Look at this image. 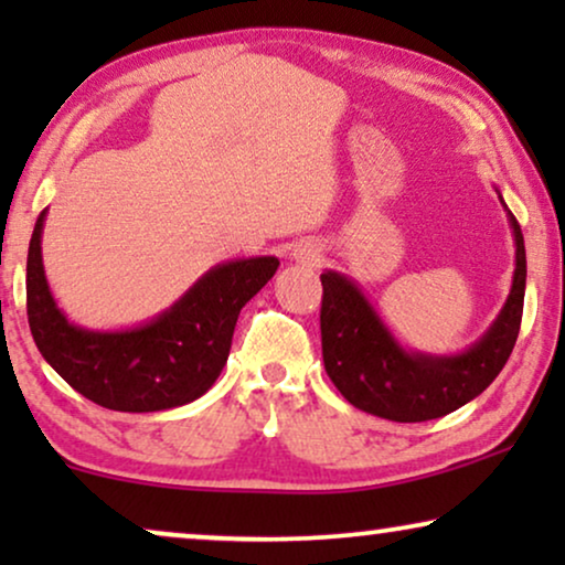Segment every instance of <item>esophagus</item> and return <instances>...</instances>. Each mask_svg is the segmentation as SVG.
<instances>
[{"label":"esophagus","mask_w":565,"mask_h":565,"mask_svg":"<svg viewBox=\"0 0 565 565\" xmlns=\"http://www.w3.org/2000/svg\"><path fill=\"white\" fill-rule=\"evenodd\" d=\"M296 257L303 262H313L316 257H319V252H316L313 246H303V249H296Z\"/></svg>","instance_id":"obj_1"}]
</instances>
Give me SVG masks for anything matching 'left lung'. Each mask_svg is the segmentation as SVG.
<instances>
[{"label": "left lung", "mask_w": 565, "mask_h": 565, "mask_svg": "<svg viewBox=\"0 0 565 565\" xmlns=\"http://www.w3.org/2000/svg\"><path fill=\"white\" fill-rule=\"evenodd\" d=\"M507 213L516 244L512 290L491 329L460 354L406 352L350 277L321 275L323 367L352 406L391 422H429L489 388L514 350L527 280L522 228Z\"/></svg>", "instance_id": "1"}]
</instances>
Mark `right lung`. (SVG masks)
Segmentation results:
<instances>
[{
    "instance_id": "1",
    "label": "right lung",
    "mask_w": 565,
    "mask_h": 565,
    "mask_svg": "<svg viewBox=\"0 0 565 565\" xmlns=\"http://www.w3.org/2000/svg\"><path fill=\"white\" fill-rule=\"evenodd\" d=\"M38 215L28 249V323L45 362L84 398L113 412H164L203 396L228 360L242 308L273 280L275 257L218 265L143 327L89 331L68 323L43 273Z\"/></svg>"
}]
</instances>
